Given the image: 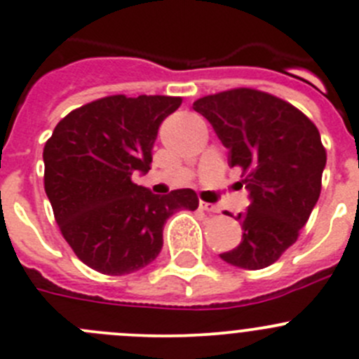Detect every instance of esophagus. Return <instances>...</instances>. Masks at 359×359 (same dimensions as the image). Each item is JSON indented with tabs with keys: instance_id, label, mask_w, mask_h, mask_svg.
Instances as JSON below:
<instances>
[{
	"instance_id": "esophagus-1",
	"label": "esophagus",
	"mask_w": 359,
	"mask_h": 359,
	"mask_svg": "<svg viewBox=\"0 0 359 359\" xmlns=\"http://www.w3.org/2000/svg\"><path fill=\"white\" fill-rule=\"evenodd\" d=\"M200 209L205 210V212H209V214L219 212V209H217V207L214 205V203H209V202H200Z\"/></svg>"
}]
</instances>
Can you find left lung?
Returning <instances> with one entry per match:
<instances>
[{
    "instance_id": "1",
    "label": "left lung",
    "mask_w": 359,
    "mask_h": 359,
    "mask_svg": "<svg viewBox=\"0 0 359 359\" xmlns=\"http://www.w3.org/2000/svg\"><path fill=\"white\" fill-rule=\"evenodd\" d=\"M229 149L250 193L241 243L221 253L241 269H264L297 241L320 195L326 150L306 115L271 93L236 88L193 104ZM230 216V214H229Z\"/></svg>"
}]
</instances>
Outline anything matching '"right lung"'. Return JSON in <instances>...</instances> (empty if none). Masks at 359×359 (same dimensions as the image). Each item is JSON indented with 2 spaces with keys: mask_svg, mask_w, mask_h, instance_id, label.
<instances>
[{
  "mask_svg": "<svg viewBox=\"0 0 359 359\" xmlns=\"http://www.w3.org/2000/svg\"><path fill=\"white\" fill-rule=\"evenodd\" d=\"M180 97L111 95L70 111L43 147V187L62 236L83 264L122 276L143 269L163 248L164 223L195 210L193 189L154 195L133 182L152 163L163 120Z\"/></svg>",
  "mask_w": 359,
  "mask_h": 359,
  "instance_id": "1",
  "label": "right lung"
}]
</instances>
